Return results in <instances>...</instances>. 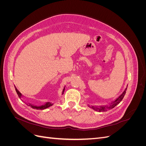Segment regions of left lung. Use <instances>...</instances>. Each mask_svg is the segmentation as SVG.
<instances>
[{
	"label": "left lung",
	"instance_id": "8db88e82",
	"mask_svg": "<svg viewBox=\"0 0 146 146\" xmlns=\"http://www.w3.org/2000/svg\"><path fill=\"white\" fill-rule=\"evenodd\" d=\"M127 86L128 85H127L126 88H125L124 91L122 92V93L117 98H116L115 100L114 101H112L111 102H110L109 104L108 105H90L89 104H88L87 105L88 107H90L91 108L93 109L94 110L96 111H98V112H104V111H107V110H109L111 108H113L114 107H116V106L119 104V103L121 102V100L123 99V97H124L125 94V92L127 89Z\"/></svg>",
	"mask_w": 146,
	"mask_h": 146
}]
</instances>
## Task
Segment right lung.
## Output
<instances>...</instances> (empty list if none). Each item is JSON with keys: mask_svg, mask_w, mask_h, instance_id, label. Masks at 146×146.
I'll use <instances>...</instances> for the list:
<instances>
[{"mask_svg": "<svg viewBox=\"0 0 146 146\" xmlns=\"http://www.w3.org/2000/svg\"><path fill=\"white\" fill-rule=\"evenodd\" d=\"M15 90H16V91L17 92V95H18V96H19V98L21 99V98L23 97V95L18 90H17V89L16 87L15 86ZM64 89H65V87H64L63 90L62 91V94H64ZM27 104L28 106H29V107H30L31 108H32L33 109H36V110H44V109H46L47 108H48V107H51L52 105H54V104L52 103V102H46V103H44V104L41 105L40 106L35 105L32 104H30V103H28V104Z\"/></svg>", "mask_w": 146, "mask_h": 146, "instance_id": "obj_1", "label": "right lung"}]
</instances>
